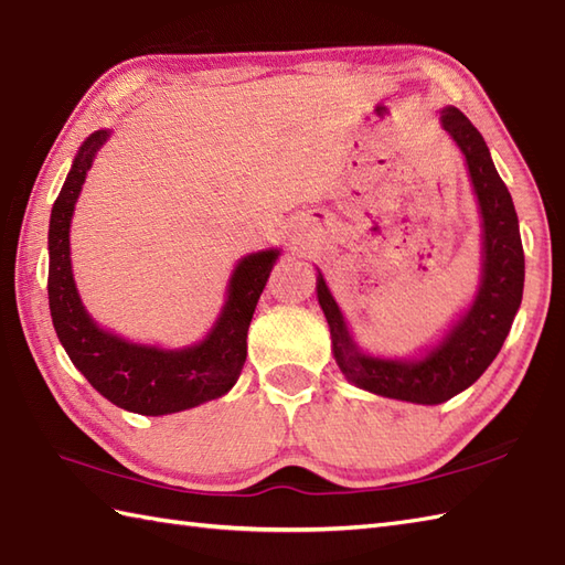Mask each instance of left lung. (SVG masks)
Returning a JSON list of instances; mask_svg holds the SVG:
<instances>
[{
  "instance_id": "obj_1",
  "label": "left lung",
  "mask_w": 565,
  "mask_h": 565,
  "mask_svg": "<svg viewBox=\"0 0 565 565\" xmlns=\"http://www.w3.org/2000/svg\"><path fill=\"white\" fill-rule=\"evenodd\" d=\"M441 126L466 154L483 215V279L471 310L435 350L417 362L366 356L356 350L338 303L322 276H318V301L328 318L332 352L342 374L364 391L423 405L449 401L481 379L508 338L524 289V249L518 213L483 136L454 106L441 111Z\"/></svg>"
}]
</instances>
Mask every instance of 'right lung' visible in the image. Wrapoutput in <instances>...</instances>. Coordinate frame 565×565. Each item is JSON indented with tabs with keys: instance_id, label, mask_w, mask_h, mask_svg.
I'll return each instance as SVG.
<instances>
[{
	"instance_id": "1",
	"label": "right lung",
	"mask_w": 565,
	"mask_h": 565,
	"mask_svg": "<svg viewBox=\"0 0 565 565\" xmlns=\"http://www.w3.org/2000/svg\"><path fill=\"white\" fill-rule=\"evenodd\" d=\"M109 138L92 134L79 148L60 196L53 203L47 231V303L57 340L63 342L84 379L106 401L138 415H167L201 405L235 386L247 359V328L279 252L249 255L235 267L227 303L206 340L186 350L164 352L116 338L97 328L84 310L70 267V221L94 154Z\"/></svg>"
}]
</instances>
